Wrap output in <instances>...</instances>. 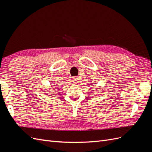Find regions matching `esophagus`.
<instances>
[{
    "label": "esophagus",
    "mask_w": 152,
    "mask_h": 152,
    "mask_svg": "<svg viewBox=\"0 0 152 152\" xmlns=\"http://www.w3.org/2000/svg\"><path fill=\"white\" fill-rule=\"evenodd\" d=\"M72 82H73V83L77 84V83H78V82H79V79H78V78L77 77H72Z\"/></svg>",
    "instance_id": "obj_1"
}]
</instances>
